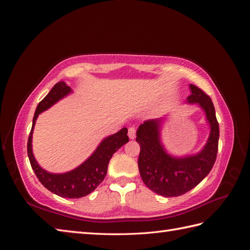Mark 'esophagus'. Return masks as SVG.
Wrapping results in <instances>:
<instances>
[{
  "label": "esophagus",
  "mask_w": 250,
  "mask_h": 250,
  "mask_svg": "<svg viewBox=\"0 0 250 250\" xmlns=\"http://www.w3.org/2000/svg\"><path fill=\"white\" fill-rule=\"evenodd\" d=\"M128 137H129L130 140H133L135 138V128L134 127H129V129H128Z\"/></svg>",
  "instance_id": "esophagus-1"
}]
</instances>
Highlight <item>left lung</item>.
Segmentation results:
<instances>
[{"mask_svg":"<svg viewBox=\"0 0 250 250\" xmlns=\"http://www.w3.org/2000/svg\"><path fill=\"white\" fill-rule=\"evenodd\" d=\"M191 95L186 103L197 104L206 113L209 135L206 145L195 154L175 156L170 154L162 142V128L167 117L147 120L140 125L137 142L141 151L139 170L141 177L151 191L176 197L197 186L213 168L216 162L219 141V124L210 98L197 86L190 84Z\"/></svg>","mask_w":250,"mask_h":250,"instance_id":"left-lung-1","label":"left lung"}]
</instances>
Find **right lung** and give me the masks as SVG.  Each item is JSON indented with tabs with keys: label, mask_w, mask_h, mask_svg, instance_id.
I'll return each mask as SVG.
<instances>
[{
	"label": "right lung",
	"mask_w": 250,
	"mask_h": 250,
	"mask_svg": "<svg viewBox=\"0 0 250 250\" xmlns=\"http://www.w3.org/2000/svg\"><path fill=\"white\" fill-rule=\"evenodd\" d=\"M72 93L73 89L64 81H60L52 87L49 94L37 105L27 145L29 161L37 178L44 188L62 198H80L92 193L106 176L113 153L129 141L128 130L124 127L117 133L104 138L92 155L77 168L64 173H51L42 169L36 162L32 150V134L37 117Z\"/></svg>",
	"instance_id": "right-lung-1"
}]
</instances>
